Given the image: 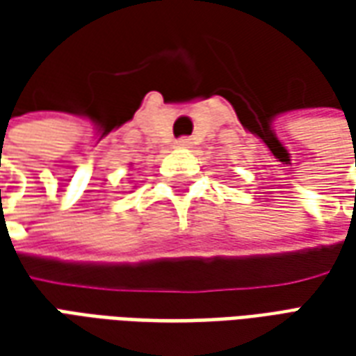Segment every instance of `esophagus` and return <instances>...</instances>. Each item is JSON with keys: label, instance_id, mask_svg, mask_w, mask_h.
Segmentation results:
<instances>
[{"label": "esophagus", "instance_id": "34e87169", "mask_svg": "<svg viewBox=\"0 0 356 356\" xmlns=\"http://www.w3.org/2000/svg\"><path fill=\"white\" fill-rule=\"evenodd\" d=\"M179 148H191L193 147V139L191 137H181V139H177V143H175Z\"/></svg>", "mask_w": 356, "mask_h": 356}]
</instances>
